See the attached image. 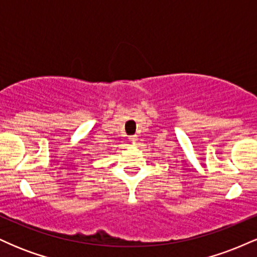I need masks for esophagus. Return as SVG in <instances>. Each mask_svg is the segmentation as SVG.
<instances>
[{
	"label": "esophagus",
	"instance_id": "esophagus-1",
	"mask_svg": "<svg viewBox=\"0 0 257 257\" xmlns=\"http://www.w3.org/2000/svg\"><path fill=\"white\" fill-rule=\"evenodd\" d=\"M129 140L134 143V141L138 140V135H131V137H129Z\"/></svg>",
	"mask_w": 257,
	"mask_h": 257
}]
</instances>
